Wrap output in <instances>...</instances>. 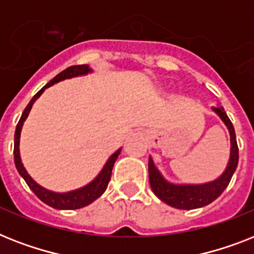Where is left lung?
<instances>
[{
  "instance_id": "obj_1",
  "label": "left lung",
  "mask_w": 254,
  "mask_h": 254,
  "mask_svg": "<svg viewBox=\"0 0 254 254\" xmlns=\"http://www.w3.org/2000/svg\"><path fill=\"white\" fill-rule=\"evenodd\" d=\"M211 110L218 115L228 128L231 137V153L230 160L226 169L216 180L204 184H173L169 182L161 174L155 162L149 156L148 161V173H149V184L155 195L174 208L180 210H194V208L207 206L214 202L230 184L231 178L237 168L239 162V148L236 143V133L233 128L232 122L227 117L223 106H212Z\"/></svg>"
}]
</instances>
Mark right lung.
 I'll use <instances>...</instances> for the list:
<instances>
[{"instance_id":"obj_1","label":"right lung","mask_w":254,"mask_h":254,"mask_svg":"<svg viewBox=\"0 0 254 254\" xmlns=\"http://www.w3.org/2000/svg\"><path fill=\"white\" fill-rule=\"evenodd\" d=\"M93 69L89 65L84 64V65H73L66 68L65 70L60 72L56 77H54L52 80L40 89L39 92L36 93L32 99L30 101L26 109H24L23 114H22L21 119L18 122L17 128H15V135H14V162H15V166H17L18 173L21 174L22 178H23L26 184L28 185V188L31 189L34 194H35L38 198H39L42 202H44L46 204L51 206V207L56 208V210H77V208H82L85 206H88L92 202H94L97 198L102 195L105 190H106L107 185L111 178V170H113V166H114L115 161H117L118 156L121 153L122 148H119L118 151H115L113 155L109 157V160L106 161L105 166L102 168V170L99 172V174L93 180L92 182H89L88 185H85L82 188L76 189V190H70V191L66 192H56L52 191V190H48V189L40 186L39 184H36L34 180L31 178V176L27 173V170L22 164L21 160V153H19V139H21V131L22 127H23L24 121L27 119L28 114H30V110H31L32 105L35 102L36 99L39 98L42 93L46 90L47 88H50L52 85L58 84L60 81L66 80V78H72V77L77 76H85L88 73H92Z\"/></svg>"}]
</instances>
